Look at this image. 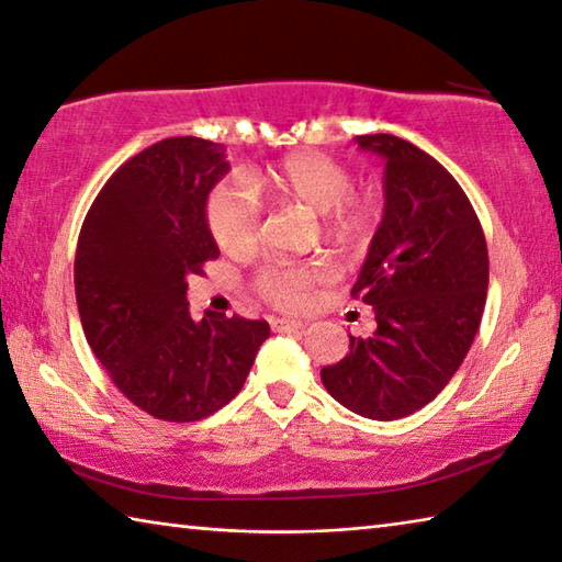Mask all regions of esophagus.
<instances>
[{"mask_svg":"<svg viewBox=\"0 0 562 562\" xmlns=\"http://www.w3.org/2000/svg\"><path fill=\"white\" fill-rule=\"evenodd\" d=\"M271 328L276 334H289V330H303L306 324H301V321H289V318H271Z\"/></svg>","mask_w":562,"mask_h":562,"instance_id":"esophagus-1","label":"esophagus"}]
</instances>
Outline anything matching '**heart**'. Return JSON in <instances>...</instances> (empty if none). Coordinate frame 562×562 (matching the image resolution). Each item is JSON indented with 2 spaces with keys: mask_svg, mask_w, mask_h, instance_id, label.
<instances>
[{
  "mask_svg": "<svg viewBox=\"0 0 562 562\" xmlns=\"http://www.w3.org/2000/svg\"><path fill=\"white\" fill-rule=\"evenodd\" d=\"M246 183L276 204L324 214L326 232L341 244H358L373 224V199L351 191L353 173L326 154H291L266 171L251 173ZM206 224L221 251L232 256L251 254L261 241V206L241 183L224 181L211 191ZM328 279L326 263L271 266L259 276V291L273 306L299 311L308 303L311 291Z\"/></svg>",
  "mask_w": 562,
  "mask_h": 562,
  "instance_id": "b5f03b06",
  "label": "heart"
}]
</instances>
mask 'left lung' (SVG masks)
<instances>
[{"label": "left lung", "mask_w": 562, "mask_h": 562, "mask_svg": "<svg viewBox=\"0 0 562 562\" xmlns=\"http://www.w3.org/2000/svg\"><path fill=\"white\" fill-rule=\"evenodd\" d=\"M385 161L383 218L351 296L373 306L375 330L321 368L348 411L406 418L446 389L481 326L488 246L471 201L434 156L393 134L356 136Z\"/></svg>", "instance_id": "obj_1"}]
</instances>
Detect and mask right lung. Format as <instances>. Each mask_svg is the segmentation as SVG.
Here are the masks:
<instances>
[{"instance_id":"obj_1","label":"right lung","mask_w":562,"mask_h":562,"mask_svg":"<svg viewBox=\"0 0 562 562\" xmlns=\"http://www.w3.org/2000/svg\"><path fill=\"white\" fill-rule=\"evenodd\" d=\"M224 146L173 136L119 167L81 224L74 291L85 336L119 391L154 418L201 420L244 389L266 321L189 314V276L216 259L206 201Z\"/></svg>"}]
</instances>
